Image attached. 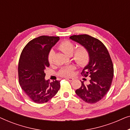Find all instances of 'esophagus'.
<instances>
[{
  "label": "esophagus",
  "instance_id": "1",
  "mask_svg": "<svg viewBox=\"0 0 130 130\" xmlns=\"http://www.w3.org/2000/svg\"><path fill=\"white\" fill-rule=\"evenodd\" d=\"M66 79L67 80H68L69 82H72L73 80V78H71V77H69V78H66Z\"/></svg>",
  "mask_w": 130,
  "mask_h": 130
}]
</instances>
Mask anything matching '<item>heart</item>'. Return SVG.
<instances>
[{
  "label": "heart",
  "instance_id": "1",
  "mask_svg": "<svg viewBox=\"0 0 130 130\" xmlns=\"http://www.w3.org/2000/svg\"><path fill=\"white\" fill-rule=\"evenodd\" d=\"M58 48L68 56L72 54L73 60L79 66L84 67L88 63L89 60V53L85 47L80 46L75 50V45L69 40H64L58 44ZM55 53L53 50L50 51L48 54L47 59L50 64H52L54 59ZM75 67L73 66L65 67L59 72V74L64 77H69L73 74Z\"/></svg>",
  "mask_w": 130,
  "mask_h": 130
}]
</instances>
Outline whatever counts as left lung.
Returning <instances> with one entry per match:
<instances>
[{
	"label": "left lung",
	"instance_id": "1",
	"mask_svg": "<svg viewBox=\"0 0 130 130\" xmlns=\"http://www.w3.org/2000/svg\"><path fill=\"white\" fill-rule=\"evenodd\" d=\"M88 50L89 61L82 74L90 77L88 84L82 82V86L76 93L83 101L95 104L101 100L109 90L113 76V67L107 48L101 41L89 35H74L70 37ZM86 80V79H85Z\"/></svg>",
	"mask_w": 130,
	"mask_h": 130
}]
</instances>
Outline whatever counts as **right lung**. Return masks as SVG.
Here are the masks:
<instances>
[{
	"label": "right lung",
	"mask_w": 130,
	"mask_h": 130,
	"mask_svg": "<svg viewBox=\"0 0 130 130\" xmlns=\"http://www.w3.org/2000/svg\"><path fill=\"white\" fill-rule=\"evenodd\" d=\"M59 37L42 35L28 42L21 53L18 64L19 85L32 101L47 102L56 95L60 81L45 80L44 71L50 66L48 54L59 40Z\"/></svg>",
	"instance_id": "right-lung-1"
}]
</instances>
